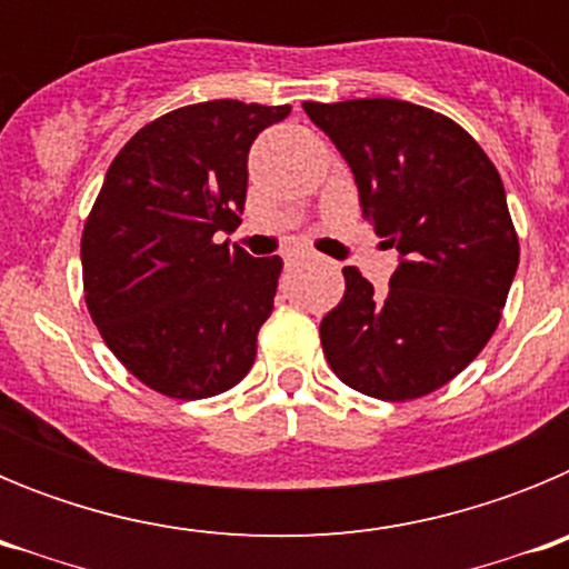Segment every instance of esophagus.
<instances>
[{"instance_id":"34e87169","label":"esophagus","mask_w":569,"mask_h":569,"mask_svg":"<svg viewBox=\"0 0 569 569\" xmlns=\"http://www.w3.org/2000/svg\"><path fill=\"white\" fill-rule=\"evenodd\" d=\"M281 256H284V261H288V264H296V261L308 259L310 253H308V250H305V248H288Z\"/></svg>"}]
</instances>
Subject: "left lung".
Listing matches in <instances>:
<instances>
[{
  "instance_id": "8db88e82",
  "label": "left lung",
  "mask_w": 569,
  "mask_h": 569,
  "mask_svg": "<svg viewBox=\"0 0 569 569\" xmlns=\"http://www.w3.org/2000/svg\"><path fill=\"white\" fill-rule=\"evenodd\" d=\"M359 184L365 216L401 261L373 293L345 268V296L321 319L333 373L359 393H433L485 350L501 321L519 236L501 176L461 124L401 99L305 102Z\"/></svg>"
}]
</instances>
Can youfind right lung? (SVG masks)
<instances>
[{
  "instance_id": "obj_1",
  "label": "right lung",
  "mask_w": 569,
  "mask_h": 569,
  "mask_svg": "<svg viewBox=\"0 0 569 569\" xmlns=\"http://www.w3.org/2000/svg\"><path fill=\"white\" fill-rule=\"evenodd\" d=\"M288 113L236 99L170 110L130 136L90 208V319L110 353L168 399L219 396L253 367L281 259L213 236L241 222L250 144Z\"/></svg>"
}]
</instances>
